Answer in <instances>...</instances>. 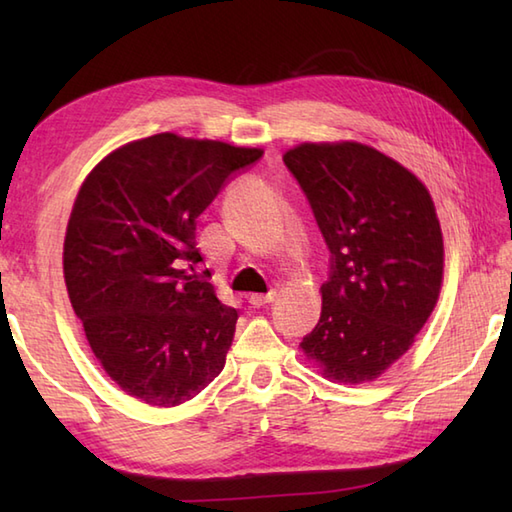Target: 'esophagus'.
<instances>
[{"mask_svg":"<svg viewBox=\"0 0 512 512\" xmlns=\"http://www.w3.org/2000/svg\"><path fill=\"white\" fill-rule=\"evenodd\" d=\"M275 297H277V292H268V295H250L248 303L253 308H262V306H266V303L275 301Z\"/></svg>","mask_w":512,"mask_h":512,"instance_id":"1","label":"esophagus"}]
</instances>
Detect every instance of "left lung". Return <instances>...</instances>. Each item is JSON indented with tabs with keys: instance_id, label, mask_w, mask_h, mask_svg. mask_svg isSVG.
I'll return each mask as SVG.
<instances>
[{
	"instance_id": "8db88e82",
	"label": "left lung",
	"mask_w": 512,
	"mask_h": 512,
	"mask_svg": "<svg viewBox=\"0 0 512 512\" xmlns=\"http://www.w3.org/2000/svg\"><path fill=\"white\" fill-rule=\"evenodd\" d=\"M332 253L321 317L301 352L332 383H372L416 341L444 279V239L418 176L356 140L284 154Z\"/></svg>"
}]
</instances>
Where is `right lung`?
I'll return each mask as SVG.
<instances>
[{
	"mask_svg": "<svg viewBox=\"0 0 512 512\" xmlns=\"http://www.w3.org/2000/svg\"><path fill=\"white\" fill-rule=\"evenodd\" d=\"M262 154L162 132L114 149L76 193L65 288L96 361L145 405L178 407L224 369L239 314L195 273V220Z\"/></svg>",
	"mask_w": 512,
	"mask_h": 512,
	"instance_id": "right-lung-1",
	"label": "right lung"
}]
</instances>
